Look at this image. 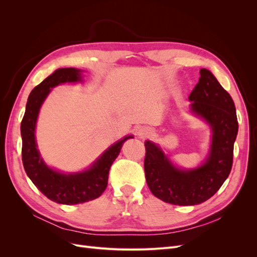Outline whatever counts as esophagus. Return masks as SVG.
Here are the masks:
<instances>
[{
    "label": "esophagus",
    "mask_w": 257,
    "mask_h": 257,
    "mask_svg": "<svg viewBox=\"0 0 257 257\" xmlns=\"http://www.w3.org/2000/svg\"><path fill=\"white\" fill-rule=\"evenodd\" d=\"M151 135V131L147 127H142L138 131V136L141 138H147Z\"/></svg>",
    "instance_id": "34e87169"
}]
</instances>
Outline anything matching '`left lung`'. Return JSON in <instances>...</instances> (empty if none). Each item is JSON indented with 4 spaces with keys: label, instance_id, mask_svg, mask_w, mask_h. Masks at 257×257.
Listing matches in <instances>:
<instances>
[{
    "label": "left lung",
    "instance_id": "1",
    "mask_svg": "<svg viewBox=\"0 0 257 257\" xmlns=\"http://www.w3.org/2000/svg\"><path fill=\"white\" fill-rule=\"evenodd\" d=\"M189 100L193 114L205 120L212 132L211 145L203 164L191 169L179 168L158 144L146 141L145 174L155 197L179 206L204 203L219 191L232 166L234 144L238 134L236 107L231 96L206 68Z\"/></svg>",
    "mask_w": 257,
    "mask_h": 257
}]
</instances>
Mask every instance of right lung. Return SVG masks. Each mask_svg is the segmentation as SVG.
Instances as JSON below:
<instances>
[{"mask_svg":"<svg viewBox=\"0 0 257 257\" xmlns=\"http://www.w3.org/2000/svg\"><path fill=\"white\" fill-rule=\"evenodd\" d=\"M81 69L59 68L30 93L26 112L21 121L22 163L28 177L45 196L58 204H83L99 197L108 183V174L118 158L124 142L133 135L123 137L111 145L93 164L79 173L65 174L49 167L41 157L35 139L38 113L51 89L65 82H79Z\"/></svg>","mask_w":257,"mask_h":257,"instance_id":"add662e5","label":"right lung"}]
</instances>
